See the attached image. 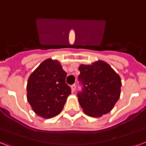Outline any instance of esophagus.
<instances>
[{
    "mask_svg": "<svg viewBox=\"0 0 146 146\" xmlns=\"http://www.w3.org/2000/svg\"><path fill=\"white\" fill-rule=\"evenodd\" d=\"M71 88H72V91H75V89H76V84H72V85L71 86Z\"/></svg>",
    "mask_w": 146,
    "mask_h": 146,
    "instance_id": "esophagus-1",
    "label": "esophagus"
}]
</instances>
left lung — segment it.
Here are the masks:
<instances>
[{
    "instance_id": "obj_1",
    "label": "left lung",
    "mask_w": 146,
    "mask_h": 146,
    "mask_svg": "<svg viewBox=\"0 0 146 146\" xmlns=\"http://www.w3.org/2000/svg\"><path fill=\"white\" fill-rule=\"evenodd\" d=\"M78 69L82 90L78 97L84 113L100 117L110 113L120 96L122 83L119 74L101 60L91 65H81Z\"/></svg>"
}]
</instances>
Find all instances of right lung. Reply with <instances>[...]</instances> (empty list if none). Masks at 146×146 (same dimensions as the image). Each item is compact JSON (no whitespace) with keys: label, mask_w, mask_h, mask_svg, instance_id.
I'll list each match as a JSON object with an SVG mask.
<instances>
[{"label":"right lung","mask_w":146,"mask_h":146,"mask_svg":"<svg viewBox=\"0 0 146 146\" xmlns=\"http://www.w3.org/2000/svg\"><path fill=\"white\" fill-rule=\"evenodd\" d=\"M66 75L60 62L52 58L43 61L30 74L27 86V100L38 116L48 119L62 110L72 93L65 83Z\"/></svg>","instance_id":"add662e5"}]
</instances>
